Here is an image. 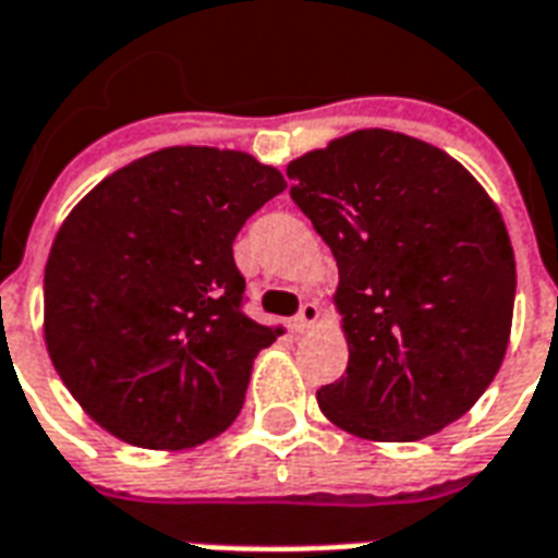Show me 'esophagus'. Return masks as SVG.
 <instances>
[{
  "instance_id": "1",
  "label": "esophagus",
  "mask_w": 558,
  "mask_h": 558,
  "mask_svg": "<svg viewBox=\"0 0 558 558\" xmlns=\"http://www.w3.org/2000/svg\"><path fill=\"white\" fill-rule=\"evenodd\" d=\"M317 317H319L317 302H302L300 314H296V317L291 319L293 331H308V328L314 326V323H317Z\"/></svg>"
}]
</instances>
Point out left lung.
Here are the masks:
<instances>
[{"label":"left lung","instance_id":"1","mask_svg":"<svg viewBox=\"0 0 558 558\" xmlns=\"http://www.w3.org/2000/svg\"><path fill=\"white\" fill-rule=\"evenodd\" d=\"M288 177L340 274L349 366L319 410L381 442L451 425L509 343L515 256L498 206L445 150L392 131L349 133Z\"/></svg>","mask_w":558,"mask_h":558}]
</instances>
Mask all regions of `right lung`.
I'll list each match as a JSON object with an SVG mask.
<instances>
[{
	"mask_svg": "<svg viewBox=\"0 0 558 558\" xmlns=\"http://www.w3.org/2000/svg\"><path fill=\"white\" fill-rule=\"evenodd\" d=\"M282 174L166 148L77 203L46 265V347L77 404L140 448H189L239 416L276 331L247 317L232 241Z\"/></svg>",
	"mask_w": 558,
	"mask_h": 558,
	"instance_id": "obj_1",
	"label": "right lung"
}]
</instances>
